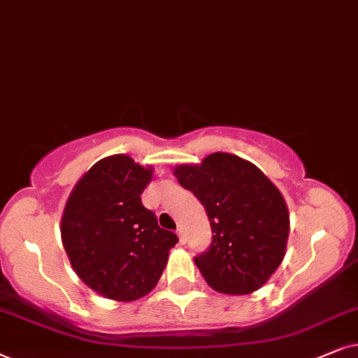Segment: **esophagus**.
I'll use <instances>...</instances> for the list:
<instances>
[{"label": "esophagus", "mask_w": 358, "mask_h": 358, "mask_svg": "<svg viewBox=\"0 0 358 358\" xmlns=\"http://www.w3.org/2000/svg\"><path fill=\"white\" fill-rule=\"evenodd\" d=\"M176 236H178V241H180V244H185V242H187V237H185V231L182 227H178L176 229Z\"/></svg>", "instance_id": "1"}]
</instances>
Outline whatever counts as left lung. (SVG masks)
<instances>
[{
    "label": "left lung",
    "mask_w": 358,
    "mask_h": 358,
    "mask_svg": "<svg viewBox=\"0 0 358 358\" xmlns=\"http://www.w3.org/2000/svg\"><path fill=\"white\" fill-rule=\"evenodd\" d=\"M173 175L206 209L213 242L194 264L213 289L249 294L268 282L287 254L289 213L283 194L252 162L214 152Z\"/></svg>",
    "instance_id": "8db88e82"
}]
</instances>
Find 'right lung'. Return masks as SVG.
Listing matches in <instances>:
<instances>
[{
    "label": "right lung",
    "mask_w": 358,
    "mask_h": 358,
    "mask_svg": "<svg viewBox=\"0 0 358 358\" xmlns=\"http://www.w3.org/2000/svg\"><path fill=\"white\" fill-rule=\"evenodd\" d=\"M154 169L116 154L76 182L60 221L62 244L82 282L114 301H136L159 283L173 232L160 229L141 194Z\"/></svg>",
    "instance_id": "obj_1"
}]
</instances>
